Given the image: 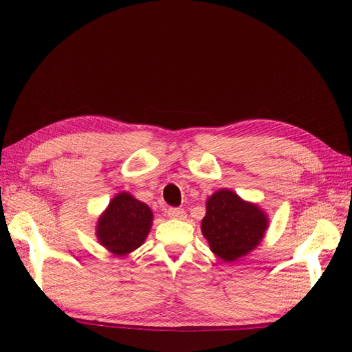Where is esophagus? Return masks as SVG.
I'll list each match as a JSON object with an SVG mask.
<instances>
[{
    "label": "esophagus",
    "mask_w": 352,
    "mask_h": 352,
    "mask_svg": "<svg viewBox=\"0 0 352 352\" xmlns=\"http://www.w3.org/2000/svg\"><path fill=\"white\" fill-rule=\"evenodd\" d=\"M168 216L169 218H174V219H184L186 218V212L183 210V208H168Z\"/></svg>",
    "instance_id": "34e87169"
}]
</instances>
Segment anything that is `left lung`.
<instances>
[{
  "instance_id": "8db88e82",
  "label": "left lung",
  "mask_w": 352,
  "mask_h": 352,
  "mask_svg": "<svg viewBox=\"0 0 352 352\" xmlns=\"http://www.w3.org/2000/svg\"><path fill=\"white\" fill-rule=\"evenodd\" d=\"M266 228V214L258 207L226 189L208 198L201 223L210 250L226 261H234L256 248Z\"/></svg>"
}]
</instances>
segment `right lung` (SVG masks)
<instances>
[{
  "mask_svg": "<svg viewBox=\"0 0 352 352\" xmlns=\"http://www.w3.org/2000/svg\"><path fill=\"white\" fill-rule=\"evenodd\" d=\"M151 222V208L122 192L111 199L106 213L100 218L96 236L109 251L125 256L144 243Z\"/></svg>",
  "mask_w": 352,
  "mask_h": 352,
  "instance_id": "right-lung-1",
  "label": "right lung"
}]
</instances>
